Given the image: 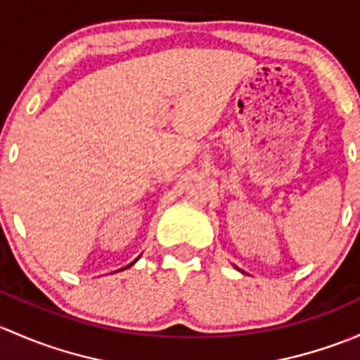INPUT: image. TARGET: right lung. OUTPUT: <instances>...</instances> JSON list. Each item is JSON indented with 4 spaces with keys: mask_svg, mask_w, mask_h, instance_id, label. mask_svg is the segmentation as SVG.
<instances>
[{
    "mask_svg": "<svg viewBox=\"0 0 360 360\" xmlns=\"http://www.w3.org/2000/svg\"><path fill=\"white\" fill-rule=\"evenodd\" d=\"M139 258H140V257H139ZM139 258H136V260H139ZM136 260H135V262H136ZM135 262H131V263H129V265H128V266H131V265H133V263H135ZM128 266H124V269H128ZM124 269H120V270H124ZM120 270H116V272H120Z\"/></svg>",
    "mask_w": 360,
    "mask_h": 360,
    "instance_id": "right-lung-1",
    "label": "right lung"
}]
</instances>
